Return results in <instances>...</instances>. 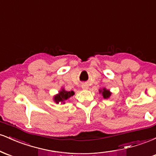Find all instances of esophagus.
Here are the masks:
<instances>
[{"label":"esophagus","instance_id":"obj_1","mask_svg":"<svg viewBox=\"0 0 156 156\" xmlns=\"http://www.w3.org/2000/svg\"><path fill=\"white\" fill-rule=\"evenodd\" d=\"M81 87L83 89H89L88 84H87V83H83V85L81 86Z\"/></svg>","mask_w":156,"mask_h":156}]
</instances>
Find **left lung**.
<instances>
[{
  "label": "left lung",
  "instance_id": "obj_1",
  "mask_svg": "<svg viewBox=\"0 0 156 156\" xmlns=\"http://www.w3.org/2000/svg\"><path fill=\"white\" fill-rule=\"evenodd\" d=\"M99 92L101 93L102 95H103V98H105V99L109 98V97H110L111 94H112V92H111L110 91L108 90V89H106L105 88L101 89V90L100 89Z\"/></svg>",
  "mask_w": 156,
  "mask_h": 156
}]
</instances>
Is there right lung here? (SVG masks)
<instances>
[{
    "label": "right lung",
    "mask_w": 156,
    "mask_h": 156,
    "mask_svg": "<svg viewBox=\"0 0 156 156\" xmlns=\"http://www.w3.org/2000/svg\"><path fill=\"white\" fill-rule=\"evenodd\" d=\"M75 92L73 91H70V92H68L66 91L64 88L62 89V90L59 91L58 94H55L53 98L54 102L56 103H65L64 101H67V99H69L70 97L74 95Z\"/></svg>",
    "instance_id": "right-lung-1"
}]
</instances>
